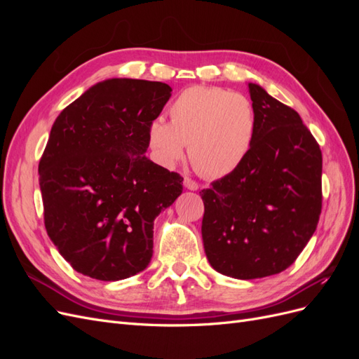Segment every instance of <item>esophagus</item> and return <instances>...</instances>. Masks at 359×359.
Instances as JSON below:
<instances>
[{"label": "esophagus", "instance_id": "obj_1", "mask_svg": "<svg viewBox=\"0 0 359 359\" xmlns=\"http://www.w3.org/2000/svg\"><path fill=\"white\" fill-rule=\"evenodd\" d=\"M184 187L189 189V190H193V191H196V190L199 189L198 182H196V181H193V180H191V178H189V177L184 178Z\"/></svg>", "mask_w": 359, "mask_h": 359}]
</instances>
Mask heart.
I'll return each mask as SVG.
<instances>
[{"label":"heart","instance_id":"obj_1","mask_svg":"<svg viewBox=\"0 0 359 359\" xmlns=\"http://www.w3.org/2000/svg\"><path fill=\"white\" fill-rule=\"evenodd\" d=\"M170 123L157 116L148 126L156 161L172 168L189 144L194 169L223 178L240 168L253 147L256 116L247 97L219 86H190L169 106Z\"/></svg>","mask_w":359,"mask_h":359}]
</instances>
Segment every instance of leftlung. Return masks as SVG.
I'll use <instances>...</instances> for the list:
<instances>
[{"instance_id": "8db88e82", "label": "left lung", "mask_w": 359, "mask_h": 359, "mask_svg": "<svg viewBox=\"0 0 359 359\" xmlns=\"http://www.w3.org/2000/svg\"><path fill=\"white\" fill-rule=\"evenodd\" d=\"M256 136L243 165L203 189L202 240L211 266L252 280L295 262L322 210V153L297 111L248 83Z\"/></svg>"}]
</instances>
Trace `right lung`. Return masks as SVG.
Returning <instances> with one entry per match:
<instances>
[{
	"label": "right lung",
	"mask_w": 359,
	"mask_h": 359,
	"mask_svg": "<svg viewBox=\"0 0 359 359\" xmlns=\"http://www.w3.org/2000/svg\"><path fill=\"white\" fill-rule=\"evenodd\" d=\"M168 83L114 78L93 85L55 119L39 163L45 226L78 273L116 281L153 257L154 219L182 193L177 172L151 161L148 126Z\"/></svg>",
	"instance_id": "1"
}]
</instances>
